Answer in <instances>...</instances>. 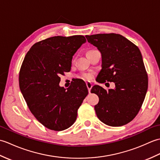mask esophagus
Returning <instances> with one entry per match:
<instances>
[{"mask_svg":"<svg viewBox=\"0 0 160 160\" xmlns=\"http://www.w3.org/2000/svg\"><path fill=\"white\" fill-rule=\"evenodd\" d=\"M86 84H87V89H88V90H89V92L90 93V92H91V88H92V87H93V84H92V83L90 82H86Z\"/></svg>","mask_w":160,"mask_h":160,"instance_id":"34e87169","label":"esophagus"}]
</instances>
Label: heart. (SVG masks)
<instances>
[{"label":"heart","mask_w":160,"mask_h":160,"mask_svg":"<svg viewBox=\"0 0 160 160\" xmlns=\"http://www.w3.org/2000/svg\"><path fill=\"white\" fill-rule=\"evenodd\" d=\"M91 51H93V50L89 51V52H91ZM88 52H87V53H88ZM93 77V73L92 72L83 73L81 74V76H80V78H82V79L85 80H90L92 79Z\"/></svg>","instance_id":"heart-1"}]
</instances>
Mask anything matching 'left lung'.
I'll return each instance as SVG.
<instances>
[{"label":"left lung","mask_w":160,"mask_h":160,"mask_svg":"<svg viewBox=\"0 0 160 160\" xmlns=\"http://www.w3.org/2000/svg\"><path fill=\"white\" fill-rule=\"evenodd\" d=\"M102 55L100 83L113 82L114 89L95 85L91 90L99 98L95 111L99 120L111 127L128 124L138 115L148 89V76L140 49L117 33L86 36Z\"/></svg>","instance_id":"8db88e82"}]
</instances>
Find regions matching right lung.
I'll return each instance as SVG.
<instances>
[{
  "label": "right lung",
  "instance_id": "1",
  "mask_svg": "<svg viewBox=\"0 0 160 160\" xmlns=\"http://www.w3.org/2000/svg\"><path fill=\"white\" fill-rule=\"evenodd\" d=\"M84 36H53L35 43L27 53L19 72V86L32 113L50 130L69 128L88 95L86 84L78 80L60 87L61 75L69 71L73 56Z\"/></svg>",
  "mask_w": 160,
  "mask_h": 160
}]
</instances>
